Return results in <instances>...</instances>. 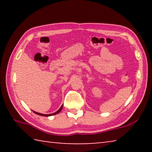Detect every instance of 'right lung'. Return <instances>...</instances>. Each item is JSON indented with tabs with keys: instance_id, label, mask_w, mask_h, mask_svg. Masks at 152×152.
Returning <instances> with one entry per match:
<instances>
[{
	"instance_id": "obj_1",
	"label": "right lung",
	"mask_w": 152,
	"mask_h": 152,
	"mask_svg": "<svg viewBox=\"0 0 152 152\" xmlns=\"http://www.w3.org/2000/svg\"><path fill=\"white\" fill-rule=\"evenodd\" d=\"M62 107H63V106H61V107H60V109H59L58 111H56V113H52V114H48V115H45V114H42V113H37V112H35V111H33V113H35V114H37V115H41V116H44V117H48V116H51V115H56V114H58V113H60L61 110V109H62Z\"/></svg>"
}]
</instances>
